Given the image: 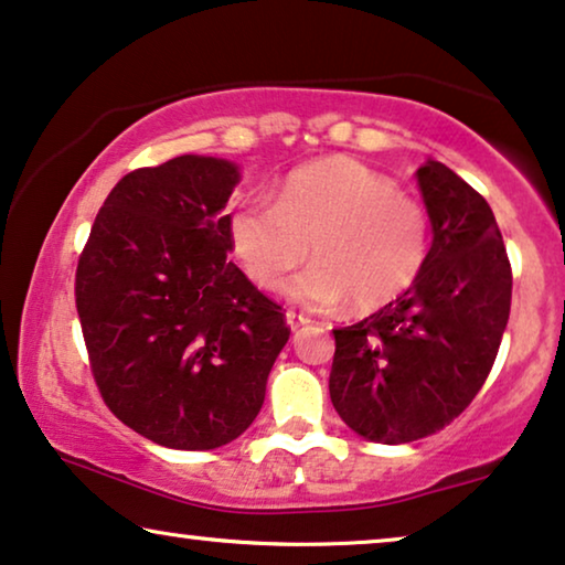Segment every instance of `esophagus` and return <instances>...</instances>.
I'll use <instances>...</instances> for the list:
<instances>
[{"instance_id": "1", "label": "esophagus", "mask_w": 565, "mask_h": 565, "mask_svg": "<svg viewBox=\"0 0 565 565\" xmlns=\"http://www.w3.org/2000/svg\"><path fill=\"white\" fill-rule=\"evenodd\" d=\"M309 322H312V320H309V317H305V315H297V312H286V324H289L291 332H299L301 328H307Z\"/></svg>"}]
</instances>
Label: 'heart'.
<instances>
[{"label":"heart","mask_w":565,"mask_h":565,"mask_svg":"<svg viewBox=\"0 0 565 565\" xmlns=\"http://www.w3.org/2000/svg\"><path fill=\"white\" fill-rule=\"evenodd\" d=\"M237 264L260 289H281L312 245L315 264L289 284L301 305L330 309L353 299L359 312L392 305L430 256V220L384 173L332 156L291 171L276 204L248 196L230 212Z\"/></svg>","instance_id":"heart-1"}]
</instances>
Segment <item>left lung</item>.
I'll return each instance as SVG.
<instances>
[{"instance_id": "8db88e82", "label": "left lung", "mask_w": 565, "mask_h": 565, "mask_svg": "<svg viewBox=\"0 0 565 565\" xmlns=\"http://www.w3.org/2000/svg\"><path fill=\"white\" fill-rule=\"evenodd\" d=\"M415 177L433 225L423 274L392 305L332 330V407L384 445L438 433L473 402L512 305V268L487 200L433 158Z\"/></svg>"}]
</instances>
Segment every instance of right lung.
<instances>
[{
    "label": "right lung",
    "mask_w": 565,
    "mask_h": 565,
    "mask_svg": "<svg viewBox=\"0 0 565 565\" xmlns=\"http://www.w3.org/2000/svg\"><path fill=\"white\" fill-rule=\"evenodd\" d=\"M227 158L179 156L109 192L76 268V309L107 407L166 448L248 430L289 340L281 307L233 260Z\"/></svg>",
    "instance_id": "add662e5"
}]
</instances>
